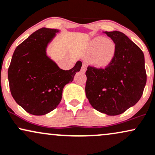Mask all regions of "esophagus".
<instances>
[{"label": "esophagus", "mask_w": 155, "mask_h": 155, "mask_svg": "<svg viewBox=\"0 0 155 155\" xmlns=\"http://www.w3.org/2000/svg\"><path fill=\"white\" fill-rule=\"evenodd\" d=\"M86 69H87L86 65H85V64H83V65H82V67H81V72H85V71H86Z\"/></svg>", "instance_id": "1"}]
</instances>
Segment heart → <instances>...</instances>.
Returning <instances> with one entry per match:
<instances>
[{
    "mask_svg": "<svg viewBox=\"0 0 155 155\" xmlns=\"http://www.w3.org/2000/svg\"><path fill=\"white\" fill-rule=\"evenodd\" d=\"M116 51V43L103 36L94 38L88 45V55L92 56L91 63L97 69L110 66L115 57Z\"/></svg>",
    "mask_w": 155,
    "mask_h": 155,
    "instance_id": "b5f03b06",
    "label": "heart"
}]
</instances>
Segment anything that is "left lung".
Returning <instances> with one entry per match:
<instances>
[{
    "label": "left lung",
    "mask_w": 155,
    "mask_h": 155,
    "mask_svg": "<svg viewBox=\"0 0 155 155\" xmlns=\"http://www.w3.org/2000/svg\"><path fill=\"white\" fill-rule=\"evenodd\" d=\"M105 34L116 43L115 57L104 70L87 68L85 90L95 110L114 116L134 106L142 96L147 83L144 55L123 32L112 31Z\"/></svg>",
    "instance_id": "left-lung-1"
}]
</instances>
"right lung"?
Returning <instances> with one entry per match:
<instances>
[{
  "instance_id": "1",
  "label": "right lung",
  "mask_w": 155,
  "mask_h": 155,
  "mask_svg": "<svg viewBox=\"0 0 155 155\" xmlns=\"http://www.w3.org/2000/svg\"><path fill=\"white\" fill-rule=\"evenodd\" d=\"M57 29L43 27L16 47L8 70L9 87L16 102L27 112L44 115L59 104L65 85L81 70L78 61L73 68L64 70L47 54Z\"/></svg>"
}]
</instances>
